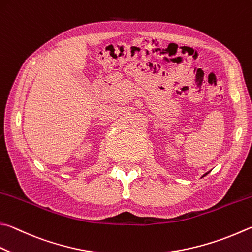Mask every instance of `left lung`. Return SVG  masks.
I'll return each mask as SVG.
<instances>
[{
    "instance_id": "obj_1",
    "label": "left lung",
    "mask_w": 252,
    "mask_h": 252,
    "mask_svg": "<svg viewBox=\"0 0 252 252\" xmlns=\"http://www.w3.org/2000/svg\"><path fill=\"white\" fill-rule=\"evenodd\" d=\"M206 174H208V173H206ZM206 174H204V175H203V176H205V175H206Z\"/></svg>"
}]
</instances>
